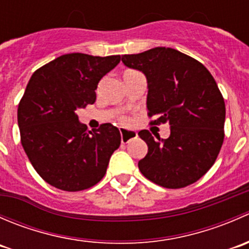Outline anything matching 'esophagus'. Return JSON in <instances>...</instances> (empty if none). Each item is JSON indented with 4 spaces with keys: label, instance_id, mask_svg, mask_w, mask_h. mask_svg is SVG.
Wrapping results in <instances>:
<instances>
[{
    "label": "esophagus",
    "instance_id": "esophagus-1",
    "mask_svg": "<svg viewBox=\"0 0 249 249\" xmlns=\"http://www.w3.org/2000/svg\"><path fill=\"white\" fill-rule=\"evenodd\" d=\"M120 130V136H122V143H127L130 140L136 139L137 137V132L134 131V130H127L122 127Z\"/></svg>",
    "mask_w": 249,
    "mask_h": 249
}]
</instances>
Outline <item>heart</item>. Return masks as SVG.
I'll use <instances>...</instances> for the list:
<instances>
[{
  "label": "heart",
  "instance_id": "heart-1",
  "mask_svg": "<svg viewBox=\"0 0 249 249\" xmlns=\"http://www.w3.org/2000/svg\"><path fill=\"white\" fill-rule=\"evenodd\" d=\"M124 122H126V120H125V119H124Z\"/></svg>",
  "mask_w": 249,
  "mask_h": 249
}]
</instances>
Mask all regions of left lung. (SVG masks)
<instances>
[{"mask_svg": "<svg viewBox=\"0 0 249 249\" xmlns=\"http://www.w3.org/2000/svg\"><path fill=\"white\" fill-rule=\"evenodd\" d=\"M122 61L147 78L148 115L155 118L150 124L167 122L171 131L166 140L139 132L148 145L140 171L170 189L193 184L212 167L224 141L225 104L214 78L201 62L172 48L123 55Z\"/></svg>", "mask_w": 249, "mask_h": 249, "instance_id": "left-lung-1", "label": "left lung"}]
</instances>
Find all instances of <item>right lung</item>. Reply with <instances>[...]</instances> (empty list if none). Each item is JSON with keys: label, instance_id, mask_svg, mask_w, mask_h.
Listing matches in <instances>:
<instances>
[{"label": "right lung", "instance_id": "right-lung-1", "mask_svg": "<svg viewBox=\"0 0 249 249\" xmlns=\"http://www.w3.org/2000/svg\"><path fill=\"white\" fill-rule=\"evenodd\" d=\"M120 62V55H61L32 74L19 107L21 144L37 173L48 184L79 192L99 183L109 158L120 145L112 124L88 131L77 109L96 100L100 79Z\"/></svg>", "mask_w": 249, "mask_h": 249}]
</instances>
